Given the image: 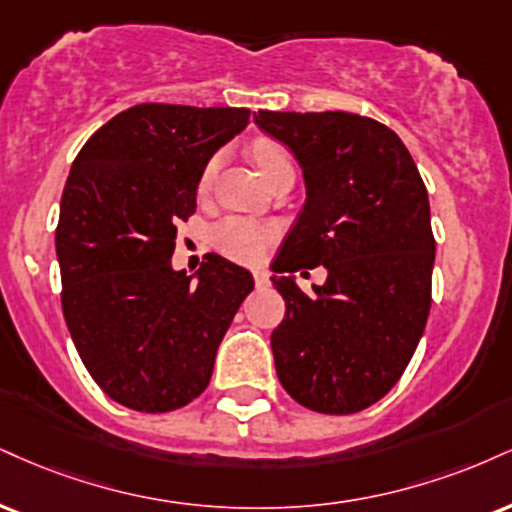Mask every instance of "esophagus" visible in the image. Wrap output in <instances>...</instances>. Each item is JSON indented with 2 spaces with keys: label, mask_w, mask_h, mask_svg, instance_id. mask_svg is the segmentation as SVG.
<instances>
[{
  "label": "esophagus",
  "mask_w": 512,
  "mask_h": 512,
  "mask_svg": "<svg viewBox=\"0 0 512 512\" xmlns=\"http://www.w3.org/2000/svg\"><path fill=\"white\" fill-rule=\"evenodd\" d=\"M252 276H255V283H257V286H267V283H269V272H267V269L257 267L255 272H252Z\"/></svg>",
  "instance_id": "obj_1"
}]
</instances>
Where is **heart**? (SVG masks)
<instances>
[{
    "instance_id": "1",
    "label": "heart",
    "mask_w": 512,
    "mask_h": 512,
    "mask_svg": "<svg viewBox=\"0 0 512 512\" xmlns=\"http://www.w3.org/2000/svg\"><path fill=\"white\" fill-rule=\"evenodd\" d=\"M252 159H255L257 169L264 176V181L279 174L283 169H293L291 155L283 150L281 145L269 143V140H260L252 147ZM219 169V157H212L202 169L200 181H197V188L200 193H205L212 186L214 176H217ZM276 229L269 221L250 219V217H226L221 219L217 226L212 229V240L214 245L224 252V255L236 257V260L252 262L257 257L264 255L267 245L272 243Z\"/></svg>"
}]
</instances>
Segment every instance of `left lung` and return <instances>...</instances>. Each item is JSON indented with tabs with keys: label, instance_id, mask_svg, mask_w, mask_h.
<instances>
[{
	"label": "left lung",
	"instance_id": "8db88e82",
	"mask_svg": "<svg viewBox=\"0 0 512 512\" xmlns=\"http://www.w3.org/2000/svg\"><path fill=\"white\" fill-rule=\"evenodd\" d=\"M303 166L305 207L272 276L286 317L272 334L288 396L324 415L384 398L408 367L432 307L434 233L424 181L403 140L348 112H257ZM324 263L307 296L293 271Z\"/></svg>",
	"mask_w": 512,
	"mask_h": 512
}]
</instances>
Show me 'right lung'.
Here are the masks:
<instances>
[{
	"mask_svg": "<svg viewBox=\"0 0 512 512\" xmlns=\"http://www.w3.org/2000/svg\"><path fill=\"white\" fill-rule=\"evenodd\" d=\"M250 109L135 104L78 152L61 195V307L90 377L140 412L183 408L207 389L214 357L255 281L207 255L176 272V226L197 181Z\"/></svg>",
	"mask_w": 512,
	"mask_h": 512,
	"instance_id": "right-lung-1",
	"label": "right lung"
}]
</instances>
